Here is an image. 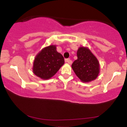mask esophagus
Segmentation results:
<instances>
[{
    "label": "esophagus",
    "instance_id": "1",
    "mask_svg": "<svg viewBox=\"0 0 127 127\" xmlns=\"http://www.w3.org/2000/svg\"><path fill=\"white\" fill-rule=\"evenodd\" d=\"M65 62L67 63H69V64L72 63V61H71V60H70V59H69V58L65 59Z\"/></svg>",
    "mask_w": 127,
    "mask_h": 127
}]
</instances>
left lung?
Masks as SVG:
<instances>
[{
	"mask_svg": "<svg viewBox=\"0 0 127 127\" xmlns=\"http://www.w3.org/2000/svg\"><path fill=\"white\" fill-rule=\"evenodd\" d=\"M77 59L72 64L76 76L82 82L96 79L99 73V63L97 58L87 48L80 47L77 51Z\"/></svg>",
	"mask_w": 127,
	"mask_h": 127,
	"instance_id": "8db88e82",
	"label": "left lung"
}]
</instances>
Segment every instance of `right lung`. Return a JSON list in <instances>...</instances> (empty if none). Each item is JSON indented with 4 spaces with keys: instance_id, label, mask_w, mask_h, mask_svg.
<instances>
[{
    "instance_id": "obj_1",
    "label": "right lung",
    "mask_w": 127,
    "mask_h": 127,
    "mask_svg": "<svg viewBox=\"0 0 127 127\" xmlns=\"http://www.w3.org/2000/svg\"><path fill=\"white\" fill-rule=\"evenodd\" d=\"M64 60L57 52L56 46L51 45L43 49L37 55L33 63V72L43 79L51 78L64 64Z\"/></svg>"
}]
</instances>
